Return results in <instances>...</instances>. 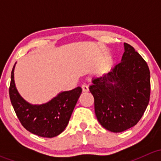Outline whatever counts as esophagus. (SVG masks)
Wrapping results in <instances>:
<instances>
[{
	"label": "esophagus",
	"mask_w": 161,
	"mask_h": 161,
	"mask_svg": "<svg viewBox=\"0 0 161 161\" xmlns=\"http://www.w3.org/2000/svg\"><path fill=\"white\" fill-rule=\"evenodd\" d=\"M82 91H83V92H88V91H89L88 86L86 85V84H83V85H82Z\"/></svg>",
	"instance_id": "obj_1"
}]
</instances>
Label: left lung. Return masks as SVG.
I'll list each match as a JSON object with an SVG mask.
<instances>
[{"instance_id":"obj_1","label":"left lung","mask_w":161,"mask_h":161,"mask_svg":"<svg viewBox=\"0 0 161 161\" xmlns=\"http://www.w3.org/2000/svg\"><path fill=\"white\" fill-rule=\"evenodd\" d=\"M92 82L96 116L104 129L121 132L139 122L150 102V72L133 47L125 43L121 62Z\"/></svg>"}]
</instances>
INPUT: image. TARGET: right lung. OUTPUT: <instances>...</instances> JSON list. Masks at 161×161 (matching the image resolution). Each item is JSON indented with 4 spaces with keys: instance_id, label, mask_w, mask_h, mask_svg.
Instances as JSON below:
<instances>
[{
    "instance_id": "right-lung-1",
    "label": "right lung",
    "mask_w": 161,
    "mask_h": 161,
    "mask_svg": "<svg viewBox=\"0 0 161 161\" xmlns=\"http://www.w3.org/2000/svg\"><path fill=\"white\" fill-rule=\"evenodd\" d=\"M14 69V65L11 71L9 96L22 125L27 131L40 137L52 138L61 134L67 127L82 93L81 87L61 92L44 104L32 105L25 101L16 90Z\"/></svg>"
}]
</instances>
